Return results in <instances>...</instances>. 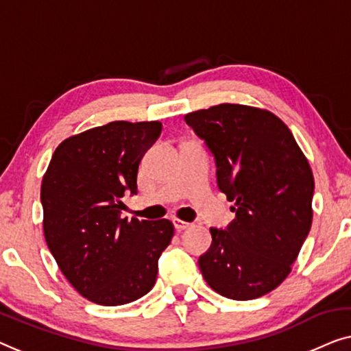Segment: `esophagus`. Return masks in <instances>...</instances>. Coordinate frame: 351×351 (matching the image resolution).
Masks as SVG:
<instances>
[{
	"instance_id": "obj_1",
	"label": "esophagus",
	"mask_w": 351,
	"mask_h": 351,
	"mask_svg": "<svg viewBox=\"0 0 351 351\" xmlns=\"http://www.w3.org/2000/svg\"><path fill=\"white\" fill-rule=\"evenodd\" d=\"M174 226H176V230L180 232V231H185L186 228H190L191 225H190V223H188V221H184V220H179V218H176V220H174Z\"/></svg>"
}]
</instances>
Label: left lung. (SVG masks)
I'll return each mask as SVG.
<instances>
[{
	"label": "left lung",
	"mask_w": 351,
	"mask_h": 351,
	"mask_svg": "<svg viewBox=\"0 0 351 351\" xmlns=\"http://www.w3.org/2000/svg\"><path fill=\"white\" fill-rule=\"evenodd\" d=\"M215 156L217 184L236 218L210 228L202 277L221 296L248 301L291 272L312 226L313 174L291 131L276 114L223 103L185 115Z\"/></svg>",
	"instance_id": "8db88e82"
}]
</instances>
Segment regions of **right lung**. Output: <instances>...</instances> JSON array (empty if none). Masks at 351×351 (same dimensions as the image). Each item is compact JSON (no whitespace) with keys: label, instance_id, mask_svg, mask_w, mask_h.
Segmentation results:
<instances>
[{"label":"right lung","instance_id":"1","mask_svg":"<svg viewBox=\"0 0 351 351\" xmlns=\"http://www.w3.org/2000/svg\"><path fill=\"white\" fill-rule=\"evenodd\" d=\"M161 121H110L64 139L40 185L44 237L60 271L99 306H123L150 291L171 243L166 220L121 218V197L138 193L145 150Z\"/></svg>","mask_w":351,"mask_h":351}]
</instances>
